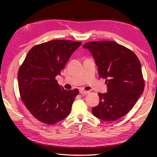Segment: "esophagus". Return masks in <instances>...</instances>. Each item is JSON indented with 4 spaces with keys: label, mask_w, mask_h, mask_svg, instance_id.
I'll return each instance as SVG.
<instances>
[{
    "label": "esophagus",
    "mask_w": 157,
    "mask_h": 157,
    "mask_svg": "<svg viewBox=\"0 0 157 157\" xmlns=\"http://www.w3.org/2000/svg\"><path fill=\"white\" fill-rule=\"evenodd\" d=\"M79 93H80L81 94H88L89 91H85V90H83V89H80L79 90Z\"/></svg>",
    "instance_id": "obj_1"
}]
</instances>
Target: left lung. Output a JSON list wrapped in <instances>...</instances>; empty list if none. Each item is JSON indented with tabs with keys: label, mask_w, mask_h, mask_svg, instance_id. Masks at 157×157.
<instances>
[{
	"label": "left lung",
	"mask_w": 157,
	"mask_h": 157,
	"mask_svg": "<svg viewBox=\"0 0 157 157\" xmlns=\"http://www.w3.org/2000/svg\"><path fill=\"white\" fill-rule=\"evenodd\" d=\"M94 57L100 78L105 79L107 93L98 94L100 102L92 113L106 121H114L132 109L144 90L141 65L136 55L115 41L85 44Z\"/></svg>",
	"instance_id": "1"
}]
</instances>
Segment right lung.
<instances>
[{
  "instance_id": "obj_1",
  "label": "right lung",
  "mask_w": 157,
  "mask_h": 157,
  "mask_svg": "<svg viewBox=\"0 0 157 157\" xmlns=\"http://www.w3.org/2000/svg\"><path fill=\"white\" fill-rule=\"evenodd\" d=\"M82 42L52 40L32 48L18 72L23 102L34 118L52 125L66 118L78 89L65 90L55 77L60 75Z\"/></svg>"
}]
</instances>
